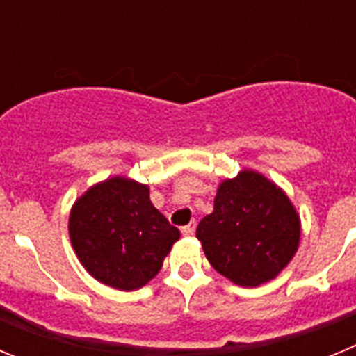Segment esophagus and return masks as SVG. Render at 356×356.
<instances>
[{
  "instance_id": "obj_1",
  "label": "esophagus",
  "mask_w": 356,
  "mask_h": 356,
  "mask_svg": "<svg viewBox=\"0 0 356 356\" xmlns=\"http://www.w3.org/2000/svg\"><path fill=\"white\" fill-rule=\"evenodd\" d=\"M194 232H196V221H191L187 226H184V228H181V234H184L185 237H188V235H194Z\"/></svg>"
}]
</instances>
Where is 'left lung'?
Here are the masks:
<instances>
[{"label": "left lung", "instance_id": "1", "mask_svg": "<svg viewBox=\"0 0 356 356\" xmlns=\"http://www.w3.org/2000/svg\"><path fill=\"white\" fill-rule=\"evenodd\" d=\"M196 237L219 275L241 287H259L292 260L300 246L301 222L275 181L244 169L221 181L213 212L201 219Z\"/></svg>", "mask_w": 356, "mask_h": 356}]
</instances>
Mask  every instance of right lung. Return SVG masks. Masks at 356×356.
Returning <instances> with one entry per match:
<instances>
[{
	"mask_svg": "<svg viewBox=\"0 0 356 356\" xmlns=\"http://www.w3.org/2000/svg\"><path fill=\"white\" fill-rule=\"evenodd\" d=\"M69 238L97 282L135 291L155 278L180 232L153 207L147 185L114 176L74 201Z\"/></svg>",
	"mask_w": 356,
	"mask_h": 356,
	"instance_id": "right-lung-1",
	"label": "right lung"
}]
</instances>
